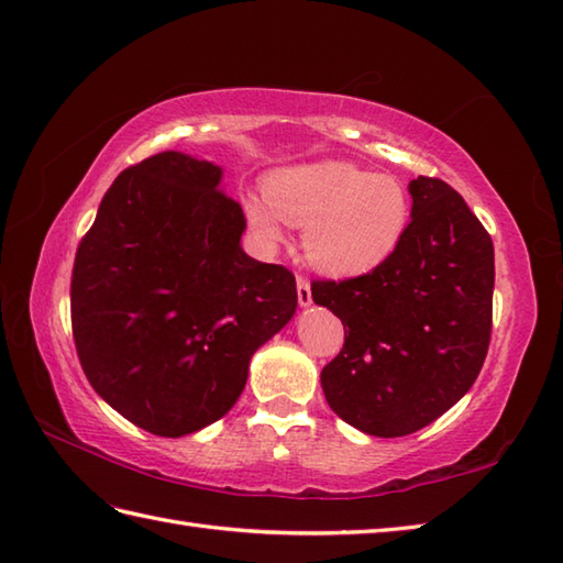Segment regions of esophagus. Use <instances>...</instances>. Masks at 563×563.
Listing matches in <instances>:
<instances>
[{"label": "esophagus", "instance_id": "34e87169", "mask_svg": "<svg viewBox=\"0 0 563 563\" xmlns=\"http://www.w3.org/2000/svg\"><path fill=\"white\" fill-rule=\"evenodd\" d=\"M296 294H298V303L303 308L313 303V294H310V282L306 277H296Z\"/></svg>", "mask_w": 563, "mask_h": 563}]
</instances>
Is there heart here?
<instances>
[{"mask_svg":"<svg viewBox=\"0 0 563 563\" xmlns=\"http://www.w3.org/2000/svg\"><path fill=\"white\" fill-rule=\"evenodd\" d=\"M265 195L243 197L257 239L279 243L286 223L303 227L308 262L334 277L383 265L411 221V197L402 183L349 161H318L274 173Z\"/></svg>","mask_w":563,"mask_h":563,"instance_id":"b5f03b06","label":"heart"}]
</instances>
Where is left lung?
Here are the masks:
<instances>
[{
	"mask_svg": "<svg viewBox=\"0 0 563 563\" xmlns=\"http://www.w3.org/2000/svg\"><path fill=\"white\" fill-rule=\"evenodd\" d=\"M402 243L368 274L313 282V301L344 324L320 373L332 411L380 439L415 433L477 380L492 340L494 243L451 185L409 183Z\"/></svg>",
	"mask_w": 563,
	"mask_h": 563,
	"instance_id": "8db88e82",
	"label": "left lung"
}]
</instances>
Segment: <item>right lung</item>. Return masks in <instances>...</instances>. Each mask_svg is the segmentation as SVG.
I'll return each mask as SVG.
<instances>
[{
    "label": "right lung",
    "mask_w": 563,
    "mask_h": 563,
    "mask_svg": "<svg viewBox=\"0 0 563 563\" xmlns=\"http://www.w3.org/2000/svg\"><path fill=\"white\" fill-rule=\"evenodd\" d=\"M223 170L164 152L110 185L71 272V332L93 390L178 439L241 397L250 358L296 313L294 274L241 247Z\"/></svg>",
    "instance_id": "right-lung-1"
}]
</instances>
